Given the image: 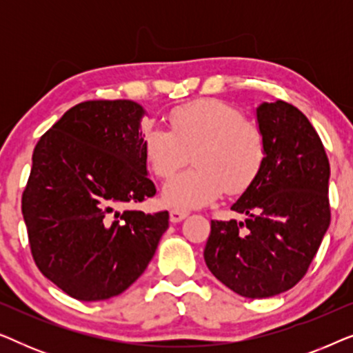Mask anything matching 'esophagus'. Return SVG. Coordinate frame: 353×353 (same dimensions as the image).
I'll return each mask as SVG.
<instances>
[{
  "mask_svg": "<svg viewBox=\"0 0 353 353\" xmlns=\"http://www.w3.org/2000/svg\"><path fill=\"white\" fill-rule=\"evenodd\" d=\"M188 215H190V212H188V210L172 209L170 210V221H172V223H178V221H181L183 219H186Z\"/></svg>",
  "mask_w": 353,
  "mask_h": 353,
  "instance_id": "obj_1",
  "label": "esophagus"
}]
</instances>
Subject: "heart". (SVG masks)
<instances>
[{
    "instance_id": "1",
    "label": "heart",
    "mask_w": 353,
    "mask_h": 353,
    "mask_svg": "<svg viewBox=\"0 0 353 353\" xmlns=\"http://www.w3.org/2000/svg\"><path fill=\"white\" fill-rule=\"evenodd\" d=\"M165 130L148 127L143 152L152 173L170 178L192 157L194 168L163 188V199L176 207H202L226 191L248 190L267 161V139L257 123L236 105L207 98L173 108Z\"/></svg>"
}]
</instances>
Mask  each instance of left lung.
I'll list each match as a JSON object with an SVG mask.
<instances>
[{
  "label": "left lung",
  "instance_id": "8db88e82",
  "mask_svg": "<svg viewBox=\"0 0 353 353\" xmlns=\"http://www.w3.org/2000/svg\"><path fill=\"white\" fill-rule=\"evenodd\" d=\"M267 161L231 205L244 221L212 220L204 249L212 274L243 297L263 299L305 276L331 221L330 161L316 130L292 104L257 108Z\"/></svg>",
  "mask_w": 353,
  "mask_h": 353
}]
</instances>
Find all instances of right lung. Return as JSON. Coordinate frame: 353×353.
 Masks as SVG:
<instances>
[{
	"label": "right lung",
	"mask_w": 353,
	"mask_h": 353,
	"mask_svg": "<svg viewBox=\"0 0 353 353\" xmlns=\"http://www.w3.org/2000/svg\"><path fill=\"white\" fill-rule=\"evenodd\" d=\"M128 99L85 101L37 143L22 215L37 267L70 297L119 296L141 276L168 228V212L130 210L156 194Z\"/></svg>",
	"instance_id": "right-lung-1"
}]
</instances>
